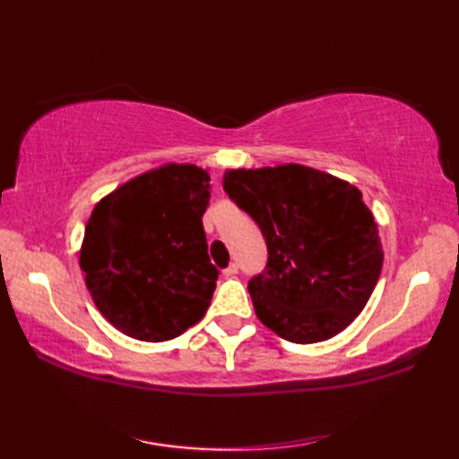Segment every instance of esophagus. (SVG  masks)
I'll use <instances>...</instances> for the list:
<instances>
[{
  "label": "esophagus",
  "instance_id": "esophagus-1",
  "mask_svg": "<svg viewBox=\"0 0 459 459\" xmlns=\"http://www.w3.org/2000/svg\"><path fill=\"white\" fill-rule=\"evenodd\" d=\"M222 274H224V278H232V276H237V274H238V266L235 264V262H232V264H229L227 268L222 270Z\"/></svg>",
  "mask_w": 459,
  "mask_h": 459
}]
</instances>
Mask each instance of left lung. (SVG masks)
Instances as JSON below:
<instances>
[{"label": "left lung", "mask_w": 459, "mask_h": 459, "mask_svg": "<svg viewBox=\"0 0 459 459\" xmlns=\"http://www.w3.org/2000/svg\"><path fill=\"white\" fill-rule=\"evenodd\" d=\"M222 187L266 238V268L248 281L262 324L299 345L353 324L385 258L360 191L298 163L230 169Z\"/></svg>", "instance_id": "left-lung-1"}]
</instances>
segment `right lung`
I'll use <instances>...</instances> for the list:
<instances>
[{
    "instance_id": "add662e5",
    "label": "right lung",
    "mask_w": 459,
    "mask_h": 459,
    "mask_svg": "<svg viewBox=\"0 0 459 459\" xmlns=\"http://www.w3.org/2000/svg\"><path fill=\"white\" fill-rule=\"evenodd\" d=\"M209 189L204 169L168 163L94 207L81 268L96 307L124 335L160 343L203 319L219 278L201 221Z\"/></svg>"
}]
</instances>
